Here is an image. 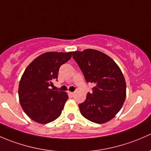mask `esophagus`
Returning <instances> with one entry per match:
<instances>
[{"instance_id": "34e87169", "label": "esophagus", "mask_w": 151, "mask_h": 151, "mask_svg": "<svg viewBox=\"0 0 151 151\" xmlns=\"http://www.w3.org/2000/svg\"><path fill=\"white\" fill-rule=\"evenodd\" d=\"M68 95H69V96H73L74 95V92H70V91H68Z\"/></svg>"}]
</instances>
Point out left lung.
Here are the masks:
<instances>
[{
  "label": "left lung",
  "instance_id": "1",
  "mask_svg": "<svg viewBox=\"0 0 151 151\" xmlns=\"http://www.w3.org/2000/svg\"><path fill=\"white\" fill-rule=\"evenodd\" d=\"M87 83H93L92 92L79 104L82 115L96 123L110 121L121 110L126 96V84L121 68L110 57L99 50L72 52Z\"/></svg>",
  "mask_w": 151,
  "mask_h": 151
}]
</instances>
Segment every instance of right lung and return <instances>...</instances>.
I'll return each mask as SVG.
<instances>
[{
	"mask_svg": "<svg viewBox=\"0 0 151 151\" xmlns=\"http://www.w3.org/2000/svg\"><path fill=\"white\" fill-rule=\"evenodd\" d=\"M71 52H48L35 58L25 68L18 94L24 112L33 121L46 124L57 119L68 99L66 92L50 89L59 68L71 58Z\"/></svg>",
	"mask_w": 151,
	"mask_h": 151,
	"instance_id": "1",
	"label": "right lung"
}]
</instances>
